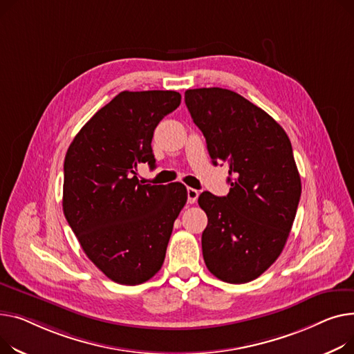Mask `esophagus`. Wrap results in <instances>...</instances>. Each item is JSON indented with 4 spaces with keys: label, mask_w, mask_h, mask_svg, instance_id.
<instances>
[{
    "label": "esophagus",
    "mask_w": 354,
    "mask_h": 354,
    "mask_svg": "<svg viewBox=\"0 0 354 354\" xmlns=\"http://www.w3.org/2000/svg\"><path fill=\"white\" fill-rule=\"evenodd\" d=\"M198 196H200L198 190L192 189V187H189V189H187V201H189L190 204H194L197 201Z\"/></svg>",
    "instance_id": "1"
}]
</instances>
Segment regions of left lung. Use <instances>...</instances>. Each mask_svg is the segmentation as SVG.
Segmentation results:
<instances>
[{"instance_id": "left-lung-1", "label": "left lung", "mask_w": 354, "mask_h": 354, "mask_svg": "<svg viewBox=\"0 0 354 354\" xmlns=\"http://www.w3.org/2000/svg\"><path fill=\"white\" fill-rule=\"evenodd\" d=\"M184 98L213 164H228V194L198 197L209 218L205 266L225 283L252 281L277 260L296 217L301 181L292 142L273 117L234 91L194 88Z\"/></svg>"}]
</instances>
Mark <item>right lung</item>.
I'll return each instance as SVG.
<instances>
[{"label":"right lung","instance_id":"1","mask_svg":"<svg viewBox=\"0 0 354 354\" xmlns=\"http://www.w3.org/2000/svg\"><path fill=\"white\" fill-rule=\"evenodd\" d=\"M180 102L177 91H122L67 150L62 210L87 257L115 283L141 284L158 272L187 201L184 184H142L136 173L141 162L156 167L154 130Z\"/></svg>","mask_w":354,"mask_h":354}]
</instances>
